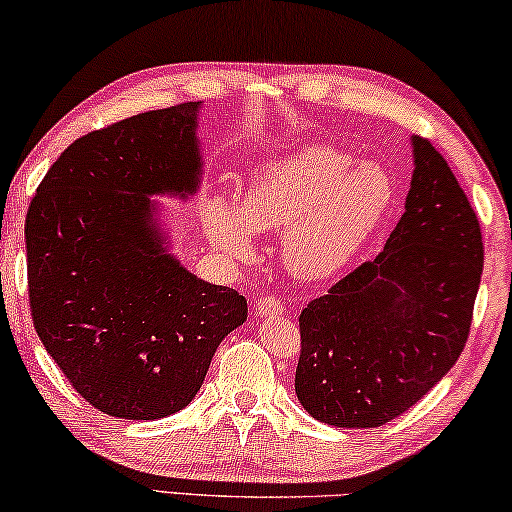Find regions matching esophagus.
Returning <instances> with one entry per match:
<instances>
[{"mask_svg":"<svg viewBox=\"0 0 512 512\" xmlns=\"http://www.w3.org/2000/svg\"><path fill=\"white\" fill-rule=\"evenodd\" d=\"M282 312H284L282 303H279V300L272 298V296H263L256 303V314H258V317H272V314H282Z\"/></svg>","mask_w":512,"mask_h":512,"instance_id":"obj_1","label":"esophagus"}]
</instances>
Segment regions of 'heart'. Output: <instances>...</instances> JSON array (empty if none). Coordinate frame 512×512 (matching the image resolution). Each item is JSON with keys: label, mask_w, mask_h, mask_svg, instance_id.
I'll return each mask as SVG.
<instances>
[{"label": "heart", "mask_w": 512, "mask_h": 512, "mask_svg": "<svg viewBox=\"0 0 512 512\" xmlns=\"http://www.w3.org/2000/svg\"><path fill=\"white\" fill-rule=\"evenodd\" d=\"M394 195V179L380 163H354L333 146L307 144L258 167L242 205L214 198L202 223L226 261H247L256 233L282 230L284 268L305 282H324L361 254Z\"/></svg>", "instance_id": "heart-1"}]
</instances>
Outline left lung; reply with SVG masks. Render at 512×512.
Segmentation results:
<instances>
[{"instance_id":"left-lung-1","label":"left lung","mask_w":512,"mask_h":512,"mask_svg":"<svg viewBox=\"0 0 512 512\" xmlns=\"http://www.w3.org/2000/svg\"><path fill=\"white\" fill-rule=\"evenodd\" d=\"M405 212L375 261L300 312L296 394L319 422L373 429L443 380L471 328L482 235L445 158L412 137Z\"/></svg>"}]
</instances>
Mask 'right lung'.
<instances>
[{
	"label": "right lung",
	"mask_w": 512,
	"mask_h": 512,
	"mask_svg": "<svg viewBox=\"0 0 512 512\" xmlns=\"http://www.w3.org/2000/svg\"><path fill=\"white\" fill-rule=\"evenodd\" d=\"M202 102L146 111L76 139L25 219L30 310L72 387L104 415L160 419L193 401L247 300L170 251L153 198L198 193Z\"/></svg>",
	"instance_id": "add662e5"
}]
</instances>
